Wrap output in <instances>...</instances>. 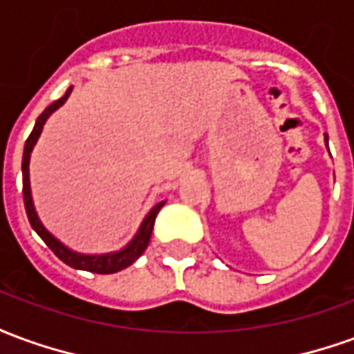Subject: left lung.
<instances>
[{
  "label": "left lung",
  "instance_id": "1",
  "mask_svg": "<svg viewBox=\"0 0 354 354\" xmlns=\"http://www.w3.org/2000/svg\"><path fill=\"white\" fill-rule=\"evenodd\" d=\"M324 136H326V134H324ZM324 140H326V144H328V136H326V138H324Z\"/></svg>",
  "mask_w": 354,
  "mask_h": 354
}]
</instances>
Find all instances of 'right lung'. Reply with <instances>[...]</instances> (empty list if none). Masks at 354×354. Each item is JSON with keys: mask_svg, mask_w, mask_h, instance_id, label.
<instances>
[{"mask_svg": "<svg viewBox=\"0 0 354 354\" xmlns=\"http://www.w3.org/2000/svg\"><path fill=\"white\" fill-rule=\"evenodd\" d=\"M72 93V87L66 91V94L62 98H58L57 102H53L49 108L43 111L41 115L37 117V121H35V127L32 134L28 136L26 140V146H24V155H22V193H24V207H26V214L28 220L32 223V227L34 231L39 235V237L45 241V245L49 246L53 252L57 254L60 260L64 261L66 266L73 267V269H83V271H91V273H98V274H109V273H117V271H121L124 267H129L131 263L138 260L140 256L144 254V250L149 245V239H151V231H153V223L155 218L159 214V210L165 205V201L162 203H157L151 210H149V214L144 218V222L140 225L138 233L134 235L129 245L124 246L123 250H117V252H109V254H77L70 250L68 246H64L57 237H53L49 231L43 227L41 220L37 218V212H35L34 208V201H32V192H30V153H32V149H34L35 142L39 138V134L43 131V124L45 121L49 119V115L58 109L66 100H68V96Z\"/></svg>", "mask_w": 354, "mask_h": 354, "instance_id": "obj_1", "label": "right lung"}]
</instances>
